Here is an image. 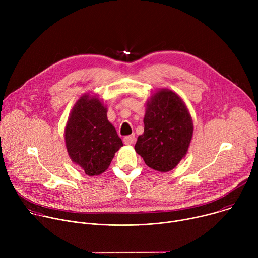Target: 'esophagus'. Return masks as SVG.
Returning <instances> with one entry per match:
<instances>
[{
	"label": "esophagus",
	"mask_w": 258,
	"mask_h": 258,
	"mask_svg": "<svg viewBox=\"0 0 258 258\" xmlns=\"http://www.w3.org/2000/svg\"><path fill=\"white\" fill-rule=\"evenodd\" d=\"M136 141V138H135V135H131V136H126L123 138V143L125 145H132L134 144Z\"/></svg>",
	"instance_id": "esophagus-1"
}]
</instances>
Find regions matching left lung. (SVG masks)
<instances>
[{
    "mask_svg": "<svg viewBox=\"0 0 258 258\" xmlns=\"http://www.w3.org/2000/svg\"><path fill=\"white\" fill-rule=\"evenodd\" d=\"M144 125L136 152L152 169L171 170L186 156L193 137V121L185 102L170 90H160L147 102Z\"/></svg>",
    "mask_w": 258,
    "mask_h": 258,
    "instance_id": "obj_1",
    "label": "left lung"
}]
</instances>
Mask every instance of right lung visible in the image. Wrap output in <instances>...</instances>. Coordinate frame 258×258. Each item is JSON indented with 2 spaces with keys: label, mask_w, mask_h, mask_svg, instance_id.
I'll list each match as a JSON object with an SVG mask.
<instances>
[{
  "label": "right lung",
  "mask_w": 258,
  "mask_h": 258,
  "mask_svg": "<svg viewBox=\"0 0 258 258\" xmlns=\"http://www.w3.org/2000/svg\"><path fill=\"white\" fill-rule=\"evenodd\" d=\"M70 159L90 176L104 172L123 146L115 127L107 119V108L86 94L73 106L65 127Z\"/></svg>",
  "instance_id": "obj_1"
}]
</instances>
